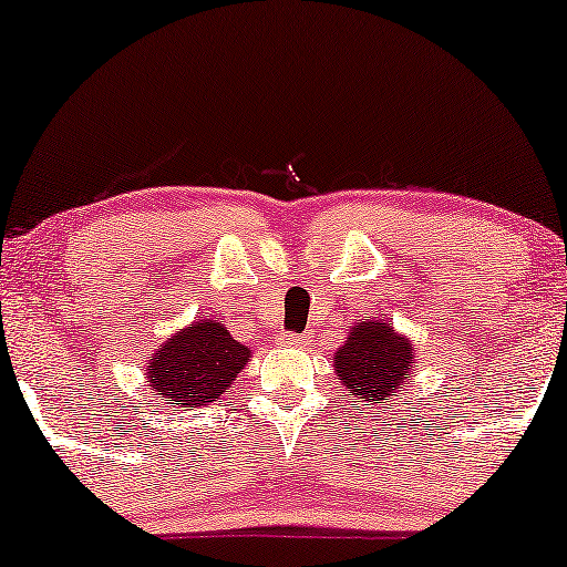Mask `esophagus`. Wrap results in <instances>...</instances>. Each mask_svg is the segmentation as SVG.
I'll list each match as a JSON object with an SVG mask.
<instances>
[{
    "instance_id": "obj_1",
    "label": "esophagus",
    "mask_w": 567,
    "mask_h": 567,
    "mask_svg": "<svg viewBox=\"0 0 567 567\" xmlns=\"http://www.w3.org/2000/svg\"><path fill=\"white\" fill-rule=\"evenodd\" d=\"M281 343H286V346H307L309 338L307 336H293V332H286V336L281 338Z\"/></svg>"
}]
</instances>
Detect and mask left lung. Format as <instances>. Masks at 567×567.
Listing matches in <instances>:
<instances>
[{"label":"left lung","instance_id":"8db88e82","mask_svg":"<svg viewBox=\"0 0 567 567\" xmlns=\"http://www.w3.org/2000/svg\"><path fill=\"white\" fill-rule=\"evenodd\" d=\"M413 369V346L392 330V322H355L336 353L340 382L361 400H398Z\"/></svg>","mask_w":567,"mask_h":567}]
</instances>
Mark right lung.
Listing matches in <instances>:
<instances>
[{
  "label": "right lung",
  "instance_id": "1",
  "mask_svg": "<svg viewBox=\"0 0 567 567\" xmlns=\"http://www.w3.org/2000/svg\"><path fill=\"white\" fill-rule=\"evenodd\" d=\"M247 361L250 351L221 322L200 320L157 348L146 379L150 390L169 400V405L200 408L219 400Z\"/></svg>",
  "mask_w": 567,
  "mask_h": 567
}]
</instances>
